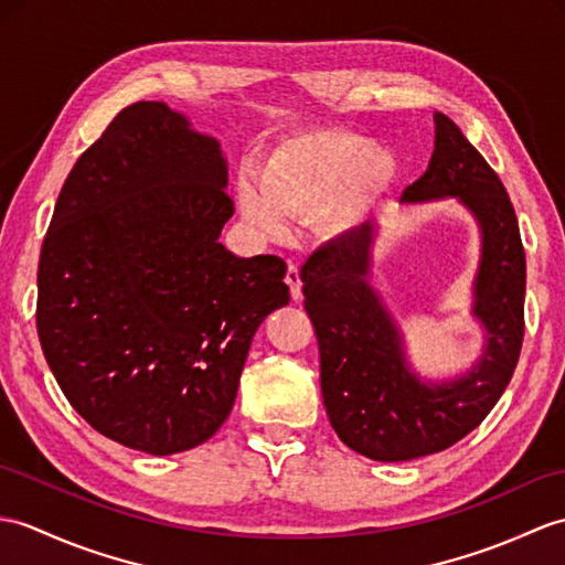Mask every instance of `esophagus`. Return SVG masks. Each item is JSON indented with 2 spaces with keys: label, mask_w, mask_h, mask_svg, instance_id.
<instances>
[{
  "label": "esophagus",
  "mask_w": 565,
  "mask_h": 565,
  "mask_svg": "<svg viewBox=\"0 0 565 565\" xmlns=\"http://www.w3.org/2000/svg\"><path fill=\"white\" fill-rule=\"evenodd\" d=\"M286 284H288V288H291V298L294 300H298L300 296H303V281H300V269L294 265V262L286 269Z\"/></svg>",
  "instance_id": "esophagus-1"
}]
</instances>
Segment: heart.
<instances>
[{
    "mask_svg": "<svg viewBox=\"0 0 565 565\" xmlns=\"http://www.w3.org/2000/svg\"><path fill=\"white\" fill-rule=\"evenodd\" d=\"M399 161L383 141L339 129H310L274 143L255 168V185L241 182L243 218L267 238L286 221L308 218L327 241L356 235L385 202Z\"/></svg>",
    "mask_w": 565,
    "mask_h": 565,
    "instance_id": "b5f03b06",
    "label": "heart"
}]
</instances>
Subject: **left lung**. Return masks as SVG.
I'll return each mask as SVG.
<instances>
[{"instance_id":"1","label":"left lung","mask_w":565,"mask_h":565,"mask_svg":"<svg viewBox=\"0 0 565 565\" xmlns=\"http://www.w3.org/2000/svg\"><path fill=\"white\" fill-rule=\"evenodd\" d=\"M436 139L426 173L404 206L452 200L479 231L469 318L481 349L465 371L426 377L412 365L397 315L375 286L380 223L315 253L303 269L306 310L320 344V385L344 445L377 462L440 452L475 430L501 399L524 334V250L503 182L450 117L433 115Z\"/></svg>"}]
</instances>
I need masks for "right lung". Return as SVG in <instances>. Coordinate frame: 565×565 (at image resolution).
<instances>
[{
  "mask_svg": "<svg viewBox=\"0 0 565 565\" xmlns=\"http://www.w3.org/2000/svg\"><path fill=\"white\" fill-rule=\"evenodd\" d=\"M221 143L166 103L117 113L57 196L38 267V337L105 438L175 455L226 422L257 327L288 306L286 262L238 257Z\"/></svg>",
  "mask_w": 565,
  "mask_h": 565,
  "instance_id": "add662e5",
  "label": "right lung"
}]
</instances>
